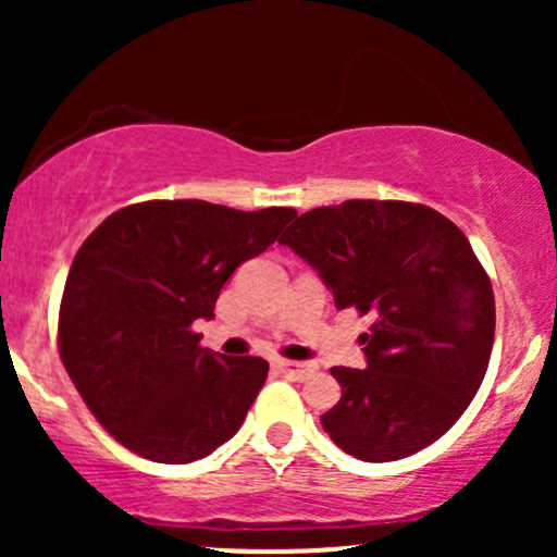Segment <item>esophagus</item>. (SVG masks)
Instances as JSON below:
<instances>
[{"label": "esophagus", "mask_w": 557, "mask_h": 557, "mask_svg": "<svg viewBox=\"0 0 557 557\" xmlns=\"http://www.w3.org/2000/svg\"><path fill=\"white\" fill-rule=\"evenodd\" d=\"M274 369H280L285 376H290V380H306L311 372H314V367L311 363H300V361H274Z\"/></svg>", "instance_id": "34e87169"}]
</instances>
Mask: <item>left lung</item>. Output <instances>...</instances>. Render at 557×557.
Here are the masks:
<instances>
[{"mask_svg": "<svg viewBox=\"0 0 557 557\" xmlns=\"http://www.w3.org/2000/svg\"><path fill=\"white\" fill-rule=\"evenodd\" d=\"M280 243L314 267L337 309L374 317L367 369H332L343 387L322 417L332 443L385 463L443 437L495 341V296L469 238L424 203L350 198L300 214Z\"/></svg>", "mask_w": 557, "mask_h": 557, "instance_id": "obj_1", "label": "left lung"}]
</instances>
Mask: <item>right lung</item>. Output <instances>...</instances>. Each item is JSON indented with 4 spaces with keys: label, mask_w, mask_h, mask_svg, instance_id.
<instances>
[{
    "label": "right lung",
    "mask_w": 557,
    "mask_h": 557,
    "mask_svg": "<svg viewBox=\"0 0 557 557\" xmlns=\"http://www.w3.org/2000/svg\"><path fill=\"white\" fill-rule=\"evenodd\" d=\"M296 209L181 198L117 209L88 235L60 306V359L99 424L157 463H190L240 430L270 363L201 348L222 285Z\"/></svg>",
    "instance_id": "add662e5"
}]
</instances>
